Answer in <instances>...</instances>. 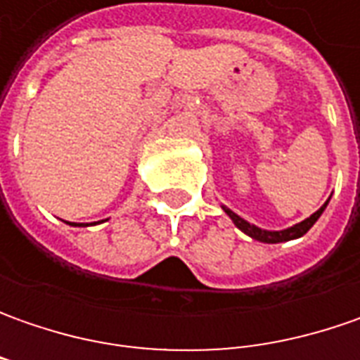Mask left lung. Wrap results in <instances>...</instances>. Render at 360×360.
I'll return each mask as SVG.
<instances>
[{
	"label": "left lung",
	"mask_w": 360,
	"mask_h": 360,
	"mask_svg": "<svg viewBox=\"0 0 360 360\" xmlns=\"http://www.w3.org/2000/svg\"><path fill=\"white\" fill-rule=\"evenodd\" d=\"M328 200H330V198H328ZM328 200H326L325 204L314 212V214H311L309 218H304L302 222H298V224H295V226H290V229H284V230L258 229V226H255V224L246 222V220L240 218L236 212H232V210L226 208V206H222V210L230 216V220L236 224V229H240L242 232H244V234H248L250 238H255V240L258 242H266V244H278V242H288V240H295V238H300V236H304V234L312 229V224H314V222L321 218V214L325 212Z\"/></svg>",
	"instance_id": "8db88e82"
}]
</instances>
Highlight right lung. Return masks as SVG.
I'll use <instances>...</instances> for the list:
<instances>
[{"label":"right lung","instance_id":"add662e5","mask_svg":"<svg viewBox=\"0 0 360 360\" xmlns=\"http://www.w3.org/2000/svg\"><path fill=\"white\" fill-rule=\"evenodd\" d=\"M72 226H86V224H76V222H74V224H72Z\"/></svg>","mask_w":360,"mask_h":360}]
</instances>
